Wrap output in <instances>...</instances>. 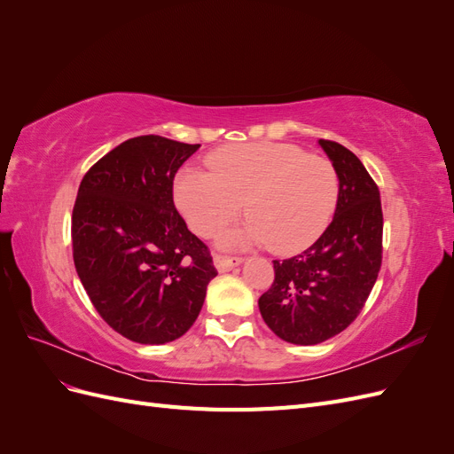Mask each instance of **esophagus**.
<instances>
[{"instance_id": "esophagus-1", "label": "esophagus", "mask_w": 454, "mask_h": 454, "mask_svg": "<svg viewBox=\"0 0 454 454\" xmlns=\"http://www.w3.org/2000/svg\"><path fill=\"white\" fill-rule=\"evenodd\" d=\"M240 263H242L240 257H227V255H217V254L214 255V265L219 272H227Z\"/></svg>"}]
</instances>
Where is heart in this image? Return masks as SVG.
I'll use <instances>...</instances> for the list:
<instances>
[{"label":"heart","instance_id":"obj_1","mask_svg":"<svg viewBox=\"0 0 454 454\" xmlns=\"http://www.w3.org/2000/svg\"><path fill=\"white\" fill-rule=\"evenodd\" d=\"M208 168L185 167L176 176L174 199L199 237L232 222L244 202L250 219L219 235L223 248L269 242L278 254L297 252L322 235L337 208L335 167L297 145H231L208 157Z\"/></svg>","mask_w":454,"mask_h":454}]
</instances>
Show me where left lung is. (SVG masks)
Listing matches in <instances>:
<instances>
[{
  "label": "left lung",
  "mask_w": 454,
  "mask_h": 454,
  "mask_svg": "<svg viewBox=\"0 0 454 454\" xmlns=\"http://www.w3.org/2000/svg\"><path fill=\"white\" fill-rule=\"evenodd\" d=\"M339 176L333 222L305 252L272 261L274 282L259 312L274 335L318 345L347 329L364 309L382 261L379 187L362 160L337 142L318 140Z\"/></svg>",
  "instance_id": "1"
}]
</instances>
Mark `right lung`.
Returning <instances> with one entry per match:
<instances>
[{
	"mask_svg": "<svg viewBox=\"0 0 454 454\" xmlns=\"http://www.w3.org/2000/svg\"><path fill=\"white\" fill-rule=\"evenodd\" d=\"M200 144L162 136L122 142L90 167L72 215L74 263L94 309L117 333L164 345L195 324L217 270L172 197Z\"/></svg>",
	"mask_w": 454,
	"mask_h": 454,
	"instance_id": "1",
	"label": "right lung"
}]
</instances>
